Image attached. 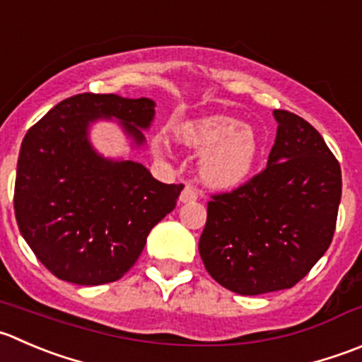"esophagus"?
Wrapping results in <instances>:
<instances>
[{"label": "esophagus", "instance_id": "34e87169", "mask_svg": "<svg viewBox=\"0 0 362 362\" xmlns=\"http://www.w3.org/2000/svg\"><path fill=\"white\" fill-rule=\"evenodd\" d=\"M196 199H198V192H196L191 185H185L184 191L180 192V199H178V202L191 203V202H196Z\"/></svg>", "mask_w": 362, "mask_h": 362}]
</instances>
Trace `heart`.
<instances>
[{"label":"heart","instance_id":"1","mask_svg":"<svg viewBox=\"0 0 362 362\" xmlns=\"http://www.w3.org/2000/svg\"><path fill=\"white\" fill-rule=\"evenodd\" d=\"M177 143L202 153L198 164L203 184L216 191L237 189L251 177L259 156V138L251 125L226 115H205L175 125ZM153 152H166L160 143Z\"/></svg>","mask_w":362,"mask_h":362}]
</instances>
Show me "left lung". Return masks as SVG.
Here are the masks:
<instances>
[{"label": "left lung", "instance_id": "1", "mask_svg": "<svg viewBox=\"0 0 362 362\" xmlns=\"http://www.w3.org/2000/svg\"><path fill=\"white\" fill-rule=\"evenodd\" d=\"M267 168L230 194L214 196L199 256L221 286L238 296L292 288L331 245L341 168L313 125L276 110Z\"/></svg>", "mask_w": 362, "mask_h": 362}]
</instances>
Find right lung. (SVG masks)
<instances>
[{
    "label": "right lung",
    "mask_w": 362,
    "mask_h": 362,
    "mask_svg": "<svg viewBox=\"0 0 362 362\" xmlns=\"http://www.w3.org/2000/svg\"><path fill=\"white\" fill-rule=\"evenodd\" d=\"M156 103L81 93L56 104L26 132L13 209L21 235L63 281L113 283L143 252L150 230L177 205L184 185L156 180L131 157L93 146L97 122L117 120L131 150L146 145Z\"/></svg>",
    "instance_id": "obj_1"
}]
</instances>
